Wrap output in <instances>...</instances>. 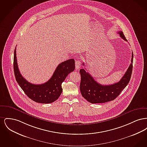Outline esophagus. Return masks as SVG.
Masks as SVG:
<instances>
[{
    "label": "esophagus",
    "mask_w": 147,
    "mask_h": 147,
    "mask_svg": "<svg viewBox=\"0 0 147 147\" xmlns=\"http://www.w3.org/2000/svg\"><path fill=\"white\" fill-rule=\"evenodd\" d=\"M81 62L80 61H76V68L77 69H79L81 67Z\"/></svg>",
    "instance_id": "1"
}]
</instances>
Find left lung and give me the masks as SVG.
I'll return each mask as SVG.
<instances>
[{
  "label": "left lung",
  "mask_w": 147,
  "mask_h": 147,
  "mask_svg": "<svg viewBox=\"0 0 147 147\" xmlns=\"http://www.w3.org/2000/svg\"><path fill=\"white\" fill-rule=\"evenodd\" d=\"M118 33L122 38L127 41L122 31H119ZM133 60L132 52L131 63L125 74L119 82L111 85H104L98 83L88 72L84 69H81L80 90L83 97L92 104L105 103L115 99L126 88L130 80L133 68ZM83 65H84V63Z\"/></svg>",
  "instance_id": "obj_1"
}]
</instances>
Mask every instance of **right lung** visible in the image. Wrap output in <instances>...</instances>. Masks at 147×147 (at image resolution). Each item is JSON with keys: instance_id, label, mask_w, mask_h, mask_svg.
Listing matches in <instances>:
<instances>
[{"instance_id": "add662e5", "label": "right lung", "mask_w": 147, "mask_h": 147, "mask_svg": "<svg viewBox=\"0 0 147 147\" xmlns=\"http://www.w3.org/2000/svg\"><path fill=\"white\" fill-rule=\"evenodd\" d=\"M16 47L14 50V74L16 82L25 94L32 100L41 104H50L57 100L63 89L62 83L66 77L75 69V61L70 59L60 63L56 68L53 76L47 82L34 84L28 82L22 76L18 68Z\"/></svg>"}]
</instances>
